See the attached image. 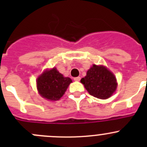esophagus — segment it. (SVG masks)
Segmentation results:
<instances>
[{"label":"esophagus","instance_id":"esophagus-1","mask_svg":"<svg viewBox=\"0 0 147 147\" xmlns=\"http://www.w3.org/2000/svg\"><path fill=\"white\" fill-rule=\"evenodd\" d=\"M80 77H77V78H74V80L75 81H80Z\"/></svg>","mask_w":147,"mask_h":147}]
</instances>
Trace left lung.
Instances as JSON below:
<instances>
[{"label": "left lung", "instance_id": "1", "mask_svg": "<svg viewBox=\"0 0 147 147\" xmlns=\"http://www.w3.org/2000/svg\"><path fill=\"white\" fill-rule=\"evenodd\" d=\"M80 82L90 94L102 100L110 97L117 87L115 75L103 65H93Z\"/></svg>", "mask_w": 147, "mask_h": 147}]
</instances>
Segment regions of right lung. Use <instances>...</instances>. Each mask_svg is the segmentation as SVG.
<instances>
[{
  "instance_id": "1",
  "label": "right lung",
  "mask_w": 147,
  "mask_h": 147,
  "mask_svg": "<svg viewBox=\"0 0 147 147\" xmlns=\"http://www.w3.org/2000/svg\"><path fill=\"white\" fill-rule=\"evenodd\" d=\"M72 82L69 78H65L55 67L46 69L37 79V89L40 96L50 101L59 100Z\"/></svg>"
}]
</instances>
